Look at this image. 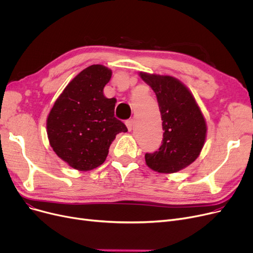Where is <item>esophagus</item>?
<instances>
[{
  "label": "esophagus",
  "mask_w": 253,
  "mask_h": 253,
  "mask_svg": "<svg viewBox=\"0 0 253 253\" xmlns=\"http://www.w3.org/2000/svg\"><path fill=\"white\" fill-rule=\"evenodd\" d=\"M125 124H126V126H127V128H128V130L130 131L131 129H132V127H133V120H127V121L125 122Z\"/></svg>",
  "instance_id": "34e87169"
}]
</instances>
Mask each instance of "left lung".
<instances>
[{"label": "left lung", "mask_w": 253, "mask_h": 253, "mask_svg": "<svg viewBox=\"0 0 253 253\" xmlns=\"http://www.w3.org/2000/svg\"><path fill=\"white\" fill-rule=\"evenodd\" d=\"M140 77L156 93L164 130L161 147L145 154V163L160 173H174L200 155L206 137L205 119L192 93L177 79L145 73Z\"/></svg>", "instance_id": "8db88e82"}]
</instances>
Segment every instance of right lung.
I'll use <instances>...</instances> for the list:
<instances>
[{"label": "right lung", "mask_w": 253, "mask_h": 253, "mask_svg": "<svg viewBox=\"0 0 253 253\" xmlns=\"http://www.w3.org/2000/svg\"><path fill=\"white\" fill-rule=\"evenodd\" d=\"M112 71L93 64L76 76L56 99L47 119L50 145L71 167L87 171L101 165L116 135L127 132L115 117L116 98L103 88Z\"/></svg>", "instance_id": "add662e5"}]
</instances>
